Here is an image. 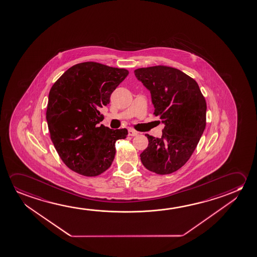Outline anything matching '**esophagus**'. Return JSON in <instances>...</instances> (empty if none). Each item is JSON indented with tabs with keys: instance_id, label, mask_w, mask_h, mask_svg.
Listing matches in <instances>:
<instances>
[{
	"instance_id": "esophagus-1",
	"label": "esophagus",
	"mask_w": 257,
	"mask_h": 257,
	"mask_svg": "<svg viewBox=\"0 0 257 257\" xmlns=\"http://www.w3.org/2000/svg\"><path fill=\"white\" fill-rule=\"evenodd\" d=\"M128 135H129V136H136V135H138V132L130 129V130L128 131Z\"/></svg>"
}]
</instances>
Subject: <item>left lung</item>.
I'll return each mask as SVG.
<instances>
[{"instance_id": "8db88e82", "label": "left lung", "mask_w": 257, "mask_h": 257, "mask_svg": "<svg viewBox=\"0 0 257 257\" xmlns=\"http://www.w3.org/2000/svg\"><path fill=\"white\" fill-rule=\"evenodd\" d=\"M135 74L150 90L154 114L165 123L161 138L146 135L149 146L141 160L155 174H172L190 159L205 130V97L198 83L177 68L159 65Z\"/></svg>"}]
</instances>
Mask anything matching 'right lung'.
<instances>
[{
    "label": "right lung",
    "instance_id": "add662e5",
    "mask_svg": "<svg viewBox=\"0 0 257 257\" xmlns=\"http://www.w3.org/2000/svg\"><path fill=\"white\" fill-rule=\"evenodd\" d=\"M129 71L88 61L68 68L49 93L46 119L59 158L77 174L93 177L110 167L115 142L126 138V129L103 124L99 109L109 103L114 89Z\"/></svg>",
    "mask_w": 257,
    "mask_h": 257
}]
</instances>
